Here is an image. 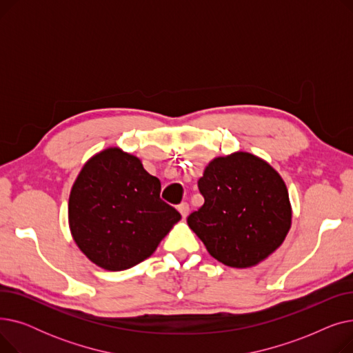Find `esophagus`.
<instances>
[{
	"mask_svg": "<svg viewBox=\"0 0 353 353\" xmlns=\"http://www.w3.org/2000/svg\"><path fill=\"white\" fill-rule=\"evenodd\" d=\"M177 210L180 212V214H181L183 217H186V216L189 214V205H188L186 201H183V203H180V205H179Z\"/></svg>",
	"mask_w": 353,
	"mask_h": 353,
	"instance_id": "34e87169",
	"label": "esophagus"
}]
</instances>
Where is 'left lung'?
I'll return each instance as SVG.
<instances>
[{
  "mask_svg": "<svg viewBox=\"0 0 353 353\" xmlns=\"http://www.w3.org/2000/svg\"><path fill=\"white\" fill-rule=\"evenodd\" d=\"M199 190L205 205L188 225L220 263L252 268L285 242L292 226L288 188L263 159L248 152L214 157Z\"/></svg>",
  "mask_w": 353,
  "mask_h": 353,
  "instance_id": "1",
  "label": "left lung"
}]
</instances>
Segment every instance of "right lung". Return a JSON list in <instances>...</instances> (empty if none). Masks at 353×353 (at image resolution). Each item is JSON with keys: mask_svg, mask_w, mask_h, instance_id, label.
I'll return each instance as SVG.
<instances>
[{"mask_svg": "<svg viewBox=\"0 0 353 353\" xmlns=\"http://www.w3.org/2000/svg\"><path fill=\"white\" fill-rule=\"evenodd\" d=\"M160 180L139 157L107 147L90 157L68 199L74 242L104 270L119 272L150 257L181 219L160 199Z\"/></svg>", "mask_w": 353, "mask_h": 353, "instance_id": "1", "label": "right lung"}]
</instances>
